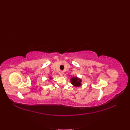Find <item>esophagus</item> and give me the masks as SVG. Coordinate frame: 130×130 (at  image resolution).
Listing matches in <instances>:
<instances>
[{
  "instance_id": "esophagus-1",
  "label": "esophagus",
  "mask_w": 130,
  "mask_h": 130,
  "mask_svg": "<svg viewBox=\"0 0 130 130\" xmlns=\"http://www.w3.org/2000/svg\"><path fill=\"white\" fill-rule=\"evenodd\" d=\"M59 74H60V76H62L63 75V74H64V72H63V71H60V72H59Z\"/></svg>"
}]
</instances>
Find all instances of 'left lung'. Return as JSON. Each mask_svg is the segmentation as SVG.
Returning <instances> with one entry per match:
<instances>
[{
    "label": "left lung",
    "instance_id": "obj_1",
    "mask_svg": "<svg viewBox=\"0 0 130 130\" xmlns=\"http://www.w3.org/2000/svg\"><path fill=\"white\" fill-rule=\"evenodd\" d=\"M71 82L72 85L75 86H80L81 85V80L77 78V77L76 78H72L71 79Z\"/></svg>",
    "mask_w": 130,
    "mask_h": 130
}]
</instances>
